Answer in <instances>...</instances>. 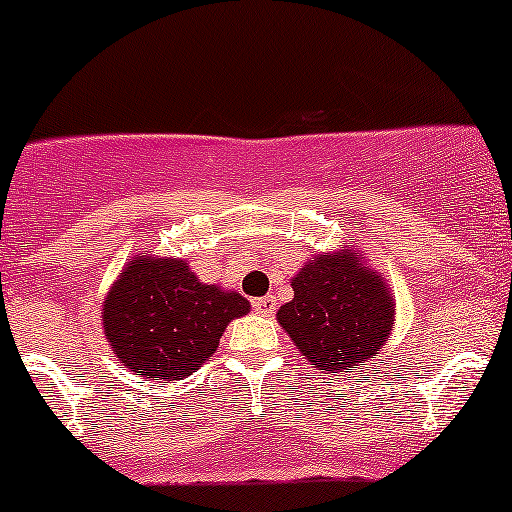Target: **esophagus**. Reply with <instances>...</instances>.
I'll list each match as a JSON object with an SVG mask.
<instances>
[{"label": "esophagus", "instance_id": "esophagus-1", "mask_svg": "<svg viewBox=\"0 0 512 512\" xmlns=\"http://www.w3.org/2000/svg\"><path fill=\"white\" fill-rule=\"evenodd\" d=\"M254 309L258 314H263V317H271L275 312V297L273 295L258 297V300H254Z\"/></svg>", "mask_w": 512, "mask_h": 512}]
</instances>
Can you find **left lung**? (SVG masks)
Returning <instances> with one entry per match:
<instances>
[{"label": "left lung", "instance_id": "left-lung-1", "mask_svg": "<svg viewBox=\"0 0 512 512\" xmlns=\"http://www.w3.org/2000/svg\"><path fill=\"white\" fill-rule=\"evenodd\" d=\"M292 290L295 297L278 309V321L321 372L365 363L392 331L389 290L350 251L314 258L292 280Z\"/></svg>", "mask_w": 512, "mask_h": 512}]
</instances>
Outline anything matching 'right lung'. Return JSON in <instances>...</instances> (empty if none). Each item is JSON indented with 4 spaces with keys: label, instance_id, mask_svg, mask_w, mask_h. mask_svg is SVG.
Wrapping results in <instances>:
<instances>
[{
    "label": "right lung",
    "instance_id": "1",
    "mask_svg": "<svg viewBox=\"0 0 512 512\" xmlns=\"http://www.w3.org/2000/svg\"><path fill=\"white\" fill-rule=\"evenodd\" d=\"M246 312L244 297L200 283L188 263L137 258L108 292L103 329L132 372L171 382L198 370L229 321Z\"/></svg>",
    "mask_w": 512,
    "mask_h": 512
}]
</instances>
